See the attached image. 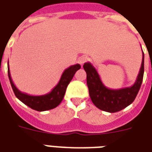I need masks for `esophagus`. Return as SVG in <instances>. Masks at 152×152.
Wrapping results in <instances>:
<instances>
[{"label":"esophagus","instance_id":"34e87169","mask_svg":"<svg viewBox=\"0 0 152 152\" xmlns=\"http://www.w3.org/2000/svg\"><path fill=\"white\" fill-rule=\"evenodd\" d=\"M88 56H82V57H80V58H79L78 62L81 64V65H83L85 62L88 61Z\"/></svg>","mask_w":152,"mask_h":152}]
</instances>
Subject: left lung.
Wrapping results in <instances>:
<instances>
[{"mask_svg": "<svg viewBox=\"0 0 152 152\" xmlns=\"http://www.w3.org/2000/svg\"><path fill=\"white\" fill-rule=\"evenodd\" d=\"M87 73L88 84L91 99L96 107L109 113H115L129 106L137 97L141 86L144 72V54L143 52L141 67L137 80L131 87L113 90L106 88L102 82L96 69L90 62L83 64Z\"/></svg>", "mask_w": 152, "mask_h": 152, "instance_id": "obj_1", "label": "left lung"}]
</instances>
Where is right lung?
<instances>
[{
  "label": "right lung",
  "instance_id": "obj_1",
  "mask_svg": "<svg viewBox=\"0 0 152 152\" xmlns=\"http://www.w3.org/2000/svg\"><path fill=\"white\" fill-rule=\"evenodd\" d=\"M80 69V65L79 64H74L69 67L62 73L61 77L60 79L59 82L53 90L48 94L43 95H30L26 93L21 92L19 89L15 86L12 82V77H11L9 66L8 67V78L10 80V83L14 94L16 96L18 99L23 102L25 105L29 106L31 109L37 111H46L49 110L57 107L61 102L64 96L66 88L73 78L74 75L78 69Z\"/></svg>",
  "mask_w": 152,
  "mask_h": 152
}]
</instances>
